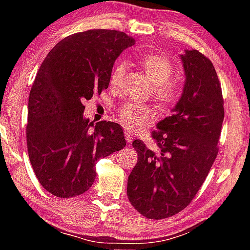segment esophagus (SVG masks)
Listing matches in <instances>:
<instances>
[{"label":"esophagus","instance_id":"34e87169","mask_svg":"<svg viewBox=\"0 0 250 250\" xmlns=\"http://www.w3.org/2000/svg\"><path fill=\"white\" fill-rule=\"evenodd\" d=\"M125 139H126V141L127 142H132L133 141V138H134V134H133V132H131V131H125Z\"/></svg>","mask_w":250,"mask_h":250}]
</instances>
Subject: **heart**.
Returning <instances> with one entry per match:
<instances>
[{"label": "heart", "instance_id": "1", "mask_svg": "<svg viewBox=\"0 0 250 250\" xmlns=\"http://www.w3.org/2000/svg\"><path fill=\"white\" fill-rule=\"evenodd\" d=\"M143 71L151 82L152 98L158 102L164 110H170L179 104L183 94V85L179 80L172 78L174 64L164 54H146L140 61ZM127 66L118 62L112 68L110 74V87L121 90ZM117 118L125 127L133 131H140L156 121L157 110L151 105L126 104L118 109Z\"/></svg>", "mask_w": 250, "mask_h": 250}]
</instances>
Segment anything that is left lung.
Listing matches in <instances>:
<instances>
[{
  "label": "left lung",
  "instance_id": "1",
  "mask_svg": "<svg viewBox=\"0 0 250 250\" xmlns=\"http://www.w3.org/2000/svg\"><path fill=\"white\" fill-rule=\"evenodd\" d=\"M186 84L172 116L158 123L149 149L134 140L138 163L127 180L132 206L150 220H163L193 200L218 153L224 119L221 83L211 61L197 50L181 56Z\"/></svg>",
  "mask_w": 250,
  "mask_h": 250
}]
</instances>
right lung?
<instances>
[{"label":"right lung","instance_id":"right-lung-1","mask_svg":"<svg viewBox=\"0 0 250 250\" xmlns=\"http://www.w3.org/2000/svg\"><path fill=\"white\" fill-rule=\"evenodd\" d=\"M135 43L124 32L91 29L60 41L41 64L29 93L27 148L44 189L59 198L86 192L95 164L124 148L121 125L83 117L84 101L108 88L110 74L125 49Z\"/></svg>","mask_w":250,"mask_h":250}]
</instances>
